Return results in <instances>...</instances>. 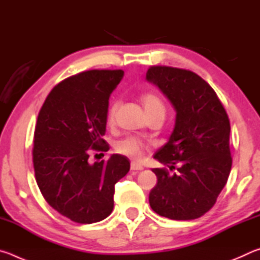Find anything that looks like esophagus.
Returning <instances> with one entry per match:
<instances>
[{
	"label": "esophagus",
	"instance_id": "esophagus-1",
	"mask_svg": "<svg viewBox=\"0 0 260 260\" xmlns=\"http://www.w3.org/2000/svg\"><path fill=\"white\" fill-rule=\"evenodd\" d=\"M144 167L140 164H136V162H132L131 165V170L132 171H142Z\"/></svg>",
	"mask_w": 260,
	"mask_h": 260
}]
</instances>
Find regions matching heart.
Returning a JSON list of instances; mask_svg holds the SVG:
<instances>
[{"mask_svg": "<svg viewBox=\"0 0 260 260\" xmlns=\"http://www.w3.org/2000/svg\"><path fill=\"white\" fill-rule=\"evenodd\" d=\"M141 102H142L146 113L151 112H162L165 113V105L161 102V100L155 94H144L141 98ZM118 109V102H113L110 105L108 111V121L112 124L114 121V116H116ZM146 143L136 138H126L121 140L120 142L117 144V151L122 153V155L128 156L129 158L134 160H140L143 156V152L146 150Z\"/></svg>", "mask_w": 260, "mask_h": 260, "instance_id": "1", "label": "heart"}]
</instances>
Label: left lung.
Listing matches in <instances>:
<instances>
[{"label":"left lung","mask_w":260,"mask_h":260,"mask_svg":"<svg viewBox=\"0 0 260 260\" xmlns=\"http://www.w3.org/2000/svg\"><path fill=\"white\" fill-rule=\"evenodd\" d=\"M146 80L159 88L175 112L169 140L153 155L175 169H152L157 184L149 193L151 209L172 220L200 218L214 205L232 169L230 119L215 91L187 70L152 67Z\"/></svg>","instance_id":"1"}]
</instances>
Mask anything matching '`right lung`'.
Returning <instances> with one entry per match:
<instances>
[{"label": "right lung", "mask_w": 260, "mask_h": 260, "mask_svg": "<svg viewBox=\"0 0 260 260\" xmlns=\"http://www.w3.org/2000/svg\"><path fill=\"white\" fill-rule=\"evenodd\" d=\"M121 70H91L58 83L39 112L34 132L35 180L52 209L79 223H94L113 209L114 184L128 173V158L114 153L91 164V149L108 151L109 99Z\"/></svg>", "instance_id": "1"}]
</instances>
